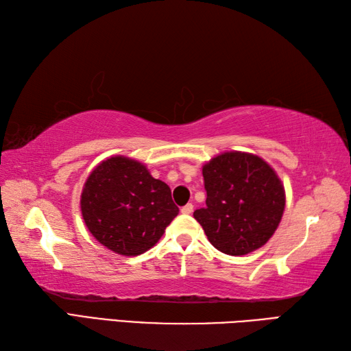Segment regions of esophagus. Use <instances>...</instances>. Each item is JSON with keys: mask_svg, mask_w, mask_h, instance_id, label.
Segmentation results:
<instances>
[{"mask_svg": "<svg viewBox=\"0 0 351 351\" xmlns=\"http://www.w3.org/2000/svg\"><path fill=\"white\" fill-rule=\"evenodd\" d=\"M181 213L182 214H191L193 213V205L191 204H187L185 206L181 208Z\"/></svg>", "mask_w": 351, "mask_h": 351, "instance_id": "esophagus-1", "label": "esophagus"}]
</instances>
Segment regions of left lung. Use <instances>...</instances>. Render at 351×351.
Here are the masks:
<instances>
[{
    "instance_id": "obj_1",
    "label": "left lung",
    "mask_w": 351,
    "mask_h": 351,
    "mask_svg": "<svg viewBox=\"0 0 351 351\" xmlns=\"http://www.w3.org/2000/svg\"><path fill=\"white\" fill-rule=\"evenodd\" d=\"M206 206L195 211L208 240L240 256L270 240L285 210V190L276 171L245 152L217 155L202 169Z\"/></svg>"
}]
</instances>
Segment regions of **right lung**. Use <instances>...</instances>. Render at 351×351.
Instances as JSON below:
<instances>
[{
    "label": "right lung",
    "instance_id": "obj_1",
    "mask_svg": "<svg viewBox=\"0 0 351 351\" xmlns=\"http://www.w3.org/2000/svg\"><path fill=\"white\" fill-rule=\"evenodd\" d=\"M81 213L102 245L119 255L137 256L158 243L180 208L169 185L152 178L145 164L117 155L87 178Z\"/></svg>",
    "mask_w": 351,
    "mask_h": 351
}]
</instances>
